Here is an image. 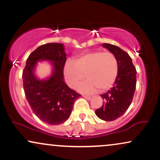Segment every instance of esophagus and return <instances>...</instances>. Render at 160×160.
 Here are the masks:
<instances>
[{"label": "esophagus", "mask_w": 160, "mask_h": 160, "mask_svg": "<svg viewBox=\"0 0 160 160\" xmlns=\"http://www.w3.org/2000/svg\"><path fill=\"white\" fill-rule=\"evenodd\" d=\"M82 97H83L84 98L88 99V100H90V99H91V97L89 96V95H82Z\"/></svg>", "instance_id": "esophagus-1"}]
</instances>
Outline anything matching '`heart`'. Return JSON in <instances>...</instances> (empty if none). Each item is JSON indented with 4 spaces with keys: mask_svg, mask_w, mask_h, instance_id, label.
<instances>
[{
    "mask_svg": "<svg viewBox=\"0 0 160 160\" xmlns=\"http://www.w3.org/2000/svg\"><path fill=\"white\" fill-rule=\"evenodd\" d=\"M64 77L70 87L74 88L86 77L87 80L78 86L82 93L104 92L114 84L119 73V63L113 52L92 50L82 53L64 66Z\"/></svg>",
    "mask_w": 160,
    "mask_h": 160,
    "instance_id": "obj_1",
    "label": "heart"
}]
</instances>
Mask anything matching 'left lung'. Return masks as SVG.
<instances>
[{
	"label": "left lung",
	"instance_id": "1",
	"mask_svg": "<svg viewBox=\"0 0 160 160\" xmlns=\"http://www.w3.org/2000/svg\"><path fill=\"white\" fill-rule=\"evenodd\" d=\"M102 46L117 57L119 73L111 89L101 95L104 102L95 114L101 120L113 121L123 114L132 102L136 88V69L129 55L120 47L110 43Z\"/></svg>",
	"mask_w": 160,
	"mask_h": 160
}]
</instances>
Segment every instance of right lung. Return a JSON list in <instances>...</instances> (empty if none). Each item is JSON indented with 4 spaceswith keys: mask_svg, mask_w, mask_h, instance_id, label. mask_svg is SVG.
<instances>
[{
    "mask_svg": "<svg viewBox=\"0 0 160 160\" xmlns=\"http://www.w3.org/2000/svg\"><path fill=\"white\" fill-rule=\"evenodd\" d=\"M53 62L54 71L48 80L39 81L33 74L37 61ZM66 55L62 43L41 45L27 58L22 72L25 95L32 111L40 120L50 125L65 122L72 111L74 101L81 95L70 89L64 78Z\"/></svg>",
    "mask_w": 160,
    "mask_h": 160,
    "instance_id": "add662e5",
    "label": "right lung"
}]
</instances>
